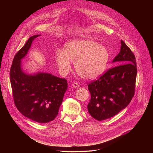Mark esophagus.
Masks as SVG:
<instances>
[{
	"label": "esophagus",
	"instance_id": "34e87169",
	"mask_svg": "<svg viewBox=\"0 0 153 153\" xmlns=\"http://www.w3.org/2000/svg\"><path fill=\"white\" fill-rule=\"evenodd\" d=\"M72 85H73V86L74 87V88H79V83H77V82H74V83H72Z\"/></svg>",
	"mask_w": 153,
	"mask_h": 153
}]
</instances>
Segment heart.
Segmentation results:
<instances>
[{"label": "heart", "instance_id": "heart-1", "mask_svg": "<svg viewBox=\"0 0 153 153\" xmlns=\"http://www.w3.org/2000/svg\"><path fill=\"white\" fill-rule=\"evenodd\" d=\"M109 53L102 45L90 39L76 38L67 42L63 50H57L55 61L62 75H67L71 69V60L77 74L85 79H94L105 71Z\"/></svg>", "mask_w": 153, "mask_h": 153}]
</instances>
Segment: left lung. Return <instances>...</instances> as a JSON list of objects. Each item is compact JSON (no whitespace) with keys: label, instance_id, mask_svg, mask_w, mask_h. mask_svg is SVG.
I'll return each mask as SVG.
<instances>
[{"label":"left lung","instance_id":"1","mask_svg":"<svg viewBox=\"0 0 153 153\" xmlns=\"http://www.w3.org/2000/svg\"><path fill=\"white\" fill-rule=\"evenodd\" d=\"M113 62L120 65L110 68L88 85L91 94L87 106L88 111L99 121L117 114L128 105L134 95L137 76L136 57L123 40L120 51Z\"/></svg>","mask_w":153,"mask_h":153}]
</instances>
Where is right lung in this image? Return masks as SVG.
Listing matches in <instances>:
<instances>
[{
    "label": "right lung",
    "mask_w": 153,
    "mask_h": 153,
    "mask_svg": "<svg viewBox=\"0 0 153 153\" xmlns=\"http://www.w3.org/2000/svg\"><path fill=\"white\" fill-rule=\"evenodd\" d=\"M40 35L31 36L15 55L10 69V82L14 104L24 116L45 123L58 114L68 83L65 79L50 73L25 74L21 68V59L27 54L32 42Z\"/></svg>",
    "instance_id": "obj_1"
}]
</instances>
